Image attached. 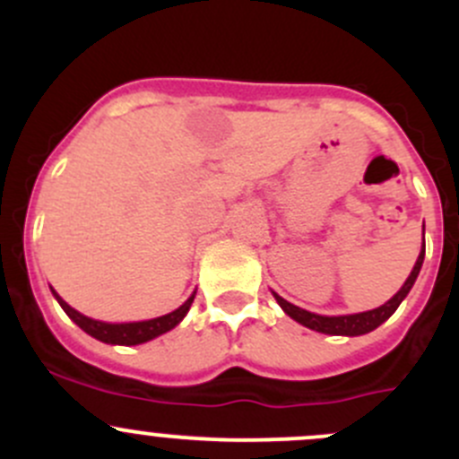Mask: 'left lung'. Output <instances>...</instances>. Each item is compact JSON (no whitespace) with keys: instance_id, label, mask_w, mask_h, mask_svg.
<instances>
[{"instance_id":"obj_1","label":"left lung","mask_w":459,"mask_h":459,"mask_svg":"<svg viewBox=\"0 0 459 459\" xmlns=\"http://www.w3.org/2000/svg\"><path fill=\"white\" fill-rule=\"evenodd\" d=\"M422 262H424V248H422V253H420L418 262H415L413 271H411L409 280L404 281V286H402V289L397 290V293L393 295L386 304H382L379 308H373V311L355 313V316H340V317L316 316V313H308V311H304V308L295 307V304L286 302V299L280 298L277 293H273V295H275L277 304L284 308L286 316H290L295 322L302 324V326L313 328V331H317V333H326V335H351V337L364 335V333L373 331V328H377L379 324L386 322V319L397 311V307L402 304V299H404L406 295H409V290L413 289L415 280H418V275H420V268H422Z\"/></svg>"}]
</instances>
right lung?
<instances>
[{
	"instance_id": "add662e5",
	"label": "right lung",
	"mask_w": 459,
	"mask_h": 459,
	"mask_svg": "<svg viewBox=\"0 0 459 459\" xmlns=\"http://www.w3.org/2000/svg\"><path fill=\"white\" fill-rule=\"evenodd\" d=\"M53 295L57 298L59 307L66 311V316L73 319V322L77 324V326L82 328V331H86L88 335H92L95 340L100 342H106V344H122V346H135V344H142V342H148L152 340V337L161 335V333L170 331V328L178 326L179 322H182L184 316L188 313V308H191L193 299H195V293L191 295V298L186 299V302L182 304L179 308H175L173 313H169V316H161V317H155V319H146V322H131V324H106V322H97V319H91L86 316H82V313H77L75 308L68 307L66 302H64L62 298H59L57 293L53 290Z\"/></svg>"
}]
</instances>
